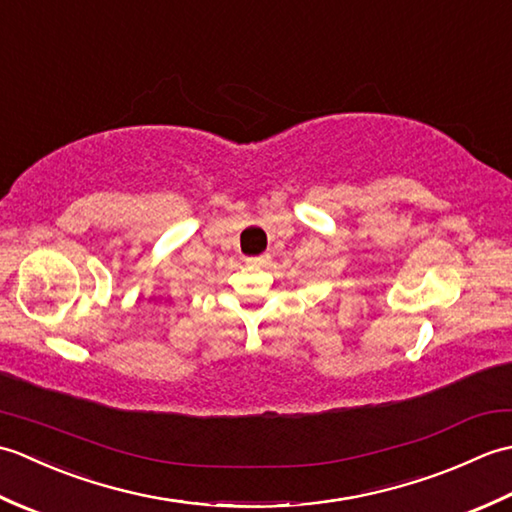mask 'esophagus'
<instances>
[{
  "label": "esophagus",
  "mask_w": 512,
  "mask_h": 512,
  "mask_svg": "<svg viewBox=\"0 0 512 512\" xmlns=\"http://www.w3.org/2000/svg\"><path fill=\"white\" fill-rule=\"evenodd\" d=\"M246 264H248V266H253V268H259V266H264V264H266V259H264V257H248V259H246Z\"/></svg>",
  "instance_id": "esophagus-1"
}]
</instances>
